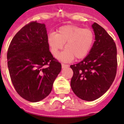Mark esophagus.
Instances as JSON below:
<instances>
[{
	"label": "esophagus",
	"mask_w": 124,
	"mask_h": 124,
	"mask_svg": "<svg viewBox=\"0 0 124 124\" xmlns=\"http://www.w3.org/2000/svg\"><path fill=\"white\" fill-rule=\"evenodd\" d=\"M69 67V65L67 64H64V63H62V68H67V67Z\"/></svg>",
	"instance_id": "1"
}]
</instances>
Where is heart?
<instances>
[{
	"mask_svg": "<svg viewBox=\"0 0 124 124\" xmlns=\"http://www.w3.org/2000/svg\"><path fill=\"white\" fill-rule=\"evenodd\" d=\"M95 36L90 29H84L76 25H65L60 27L56 33H50L47 37V42L52 54L57 57L60 50L66 48L59 56L63 61L85 58L93 47Z\"/></svg>",
	"mask_w": 124,
	"mask_h": 124,
	"instance_id": "b5f03b06",
	"label": "heart"
}]
</instances>
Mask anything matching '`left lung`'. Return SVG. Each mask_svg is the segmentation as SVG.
<instances>
[{
    "instance_id": "8db88e82",
    "label": "left lung",
    "mask_w": 124,
    "mask_h": 124,
    "mask_svg": "<svg viewBox=\"0 0 124 124\" xmlns=\"http://www.w3.org/2000/svg\"><path fill=\"white\" fill-rule=\"evenodd\" d=\"M95 41L89 54L79 63L70 66L73 71L71 87L82 100L93 101L106 93L117 71V49L113 39L98 24H92Z\"/></svg>"
}]
</instances>
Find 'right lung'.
Here are the masks:
<instances>
[{
  "instance_id": "obj_1",
  "label": "right lung",
  "mask_w": 124,
  "mask_h": 124,
  "mask_svg": "<svg viewBox=\"0 0 124 124\" xmlns=\"http://www.w3.org/2000/svg\"><path fill=\"white\" fill-rule=\"evenodd\" d=\"M44 24L31 22L12 38L7 52L11 82L20 97L38 102L50 94L62 66L49 50Z\"/></svg>"
}]
</instances>
